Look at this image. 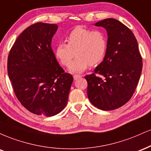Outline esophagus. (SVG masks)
<instances>
[{
    "label": "esophagus",
    "mask_w": 151,
    "mask_h": 151,
    "mask_svg": "<svg viewBox=\"0 0 151 151\" xmlns=\"http://www.w3.org/2000/svg\"><path fill=\"white\" fill-rule=\"evenodd\" d=\"M81 76L80 75H74L73 76V79L74 80H77L78 78H81Z\"/></svg>",
    "instance_id": "obj_1"
}]
</instances>
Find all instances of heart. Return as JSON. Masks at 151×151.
<instances>
[{
  "instance_id": "obj_1",
  "label": "heart",
  "mask_w": 151,
  "mask_h": 151,
  "mask_svg": "<svg viewBox=\"0 0 151 151\" xmlns=\"http://www.w3.org/2000/svg\"><path fill=\"white\" fill-rule=\"evenodd\" d=\"M67 44L56 46L55 55L63 66H68L76 55V58L69 65L72 73H82L88 66H95L102 61L107 48V40L104 34L98 30L77 27L66 37Z\"/></svg>"
}]
</instances>
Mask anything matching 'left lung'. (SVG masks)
<instances>
[{
    "mask_svg": "<svg viewBox=\"0 0 151 151\" xmlns=\"http://www.w3.org/2000/svg\"><path fill=\"white\" fill-rule=\"evenodd\" d=\"M107 32L104 60L93 73L85 76L88 97L95 107L114 110L132 98L142 71V57L132 30L121 22L108 18L96 22Z\"/></svg>",
    "mask_w": 151,
    "mask_h": 151,
    "instance_id": "8db88e82",
    "label": "left lung"
}]
</instances>
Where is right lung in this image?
<instances>
[{
    "label": "right lung",
    "instance_id": "1",
    "mask_svg": "<svg viewBox=\"0 0 151 151\" xmlns=\"http://www.w3.org/2000/svg\"><path fill=\"white\" fill-rule=\"evenodd\" d=\"M56 24L37 22L22 32L10 49L8 73L17 100L35 114L51 116L67 104L72 75L65 73L51 47Z\"/></svg>",
    "mask_w": 151,
    "mask_h": 151
}]
</instances>
